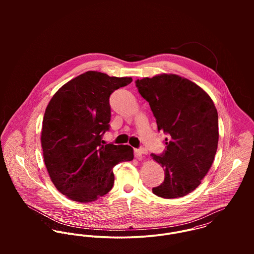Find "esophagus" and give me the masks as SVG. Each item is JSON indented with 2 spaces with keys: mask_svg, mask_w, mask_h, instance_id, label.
<instances>
[{
  "mask_svg": "<svg viewBox=\"0 0 254 254\" xmlns=\"http://www.w3.org/2000/svg\"><path fill=\"white\" fill-rule=\"evenodd\" d=\"M134 152L137 157H141L143 154H145L147 152V150L145 149V147H141V148H135Z\"/></svg>",
  "mask_w": 254,
  "mask_h": 254,
  "instance_id": "1",
  "label": "esophagus"
}]
</instances>
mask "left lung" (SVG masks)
I'll use <instances>...</instances> for the list:
<instances>
[{
    "label": "left lung",
    "mask_w": 254,
    "mask_h": 254,
    "mask_svg": "<svg viewBox=\"0 0 254 254\" xmlns=\"http://www.w3.org/2000/svg\"><path fill=\"white\" fill-rule=\"evenodd\" d=\"M136 87L149 104L158 131L168 135L164 151L151 153L165 174L152 192L163 198L185 196L199 186L213 163L217 109L199 86L175 74L138 79Z\"/></svg>",
    "instance_id": "left-lung-1"
}]
</instances>
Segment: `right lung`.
<instances>
[{
  "label": "right lung",
  "mask_w": 254,
  "mask_h": 254,
  "mask_svg": "<svg viewBox=\"0 0 254 254\" xmlns=\"http://www.w3.org/2000/svg\"><path fill=\"white\" fill-rule=\"evenodd\" d=\"M131 77L87 71L64 84L50 101L43 119L44 161L56 188L79 202L107 194L114 183L113 166L134 158L127 145H102L109 130V97Z\"/></svg>",
  "instance_id": "add662e5"
}]
</instances>
